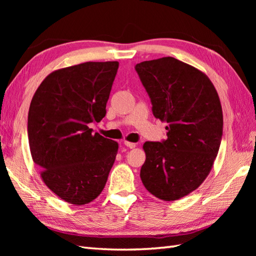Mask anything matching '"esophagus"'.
Listing matches in <instances>:
<instances>
[{"label":"esophagus","instance_id":"34e87169","mask_svg":"<svg viewBox=\"0 0 256 256\" xmlns=\"http://www.w3.org/2000/svg\"><path fill=\"white\" fill-rule=\"evenodd\" d=\"M124 145L128 148H135V146H136V144L132 143V142H128V140H124Z\"/></svg>","mask_w":256,"mask_h":256}]
</instances>
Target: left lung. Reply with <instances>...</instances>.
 <instances>
[{
  "label": "left lung",
  "mask_w": 256,
  "mask_h": 256,
  "mask_svg": "<svg viewBox=\"0 0 256 256\" xmlns=\"http://www.w3.org/2000/svg\"><path fill=\"white\" fill-rule=\"evenodd\" d=\"M153 106V114L168 123L167 140L145 142L140 168L144 187L156 198L172 201L204 182L219 152L224 114L208 76L172 57L135 66Z\"/></svg>",
  "instance_id": "obj_1"
}]
</instances>
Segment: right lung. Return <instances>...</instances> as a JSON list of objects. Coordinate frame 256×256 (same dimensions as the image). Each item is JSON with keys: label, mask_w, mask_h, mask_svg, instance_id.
<instances>
[{"label": "right lung", "mask_w": 256, "mask_h": 256, "mask_svg": "<svg viewBox=\"0 0 256 256\" xmlns=\"http://www.w3.org/2000/svg\"><path fill=\"white\" fill-rule=\"evenodd\" d=\"M118 62H88L55 70L32 96L27 121L32 158L46 186L74 206L94 201L104 188L118 144L92 134L106 116Z\"/></svg>", "instance_id": "1"}]
</instances>
